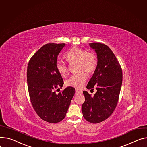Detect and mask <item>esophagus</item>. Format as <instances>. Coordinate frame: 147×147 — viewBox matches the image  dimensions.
Segmentation results:
<instances>
[{
	"instance_id": "34e87169",
	"label": "esophagus",
	"mask_w": 147,
	"mask_h": 147,
	"mask_svg": "<svg viewBox=\"0 0 147 147\" xmlns=\"http://www.w3.org/2000/svg\"><path fill=\"white\" fill-rule=\"evenodd\" d=\"M80 93H82V91L80 90H78V89H76V94H80Z\"/></svg>"
}]
</instances>
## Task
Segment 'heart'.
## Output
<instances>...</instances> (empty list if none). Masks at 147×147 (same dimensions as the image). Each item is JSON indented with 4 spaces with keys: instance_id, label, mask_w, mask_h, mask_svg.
Listing matches in <instances>:
<instances>
[{
    "instance_id": "b5f03b06",
    "label": "heart",
    "mask_w": 147,
    "mask_h": 147,
    "mask_svg": "<svg viewBox=\"0 0 147 147\" xmlns=\"http://www.w3.org/2000/svg\"><path fill=\"white\" fill-rule=\"evenodd\" d=\"M66 60L70 63L77 61L78 70H83L87 73L94 72L97 65V58L96 54L91 51H87L83 49L74 47L68 50L65 54ZM56 70L61 76H65L67 73V64L61 61L57 60L55 63ZM87 74L84 71L71 75L65 81L67 86L73 87L76 89H81L87 80Z\"/></svg>"
}]
</instances>
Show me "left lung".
Segmentation results:
<instances>
[{"label": "left lung", "instance_id": "1", "mask_svg": "<svg viewBox=\"0 0 147 147\" xmlns=\"http://www.w3.org/2000/svg\"><path fill=\"white\" fill-rule=\"evenodd\" d=\"M97 57V65L87 85L88 89L97 92L92 96L83 91L82 105L84 118L92 123H100L112 114L119 100L122 83V71L119 61L110 48L104 44L90 43Z\"/></svg>", "mask_w": 147, "mask_h": 147}]
</instances>
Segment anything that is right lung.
I'll return each instance as SVG.
<instances>
[{
  "label": "right lung",
  "instance_id": "right-lung-1",
  "mask_svg": "<svg viewBox=\"0 0 147 147\" xmlns=\"http://www.w3.org/2000/svg\"><path fill=\"white\" fill-rule=\"evenodd\" d=\"M64 46L65 44H45L31 58L27 68L28 92L34 109L42 120L51 123L65 118L75 93L73 87L58 94L55 92L64 84L55 63Z\"/></svg>",
  "mask_w": 147,
  "mask_h": 147
}]
</instances>
